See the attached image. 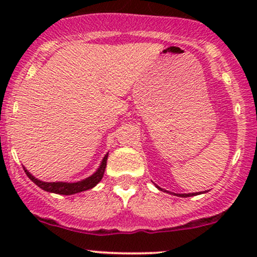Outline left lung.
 <instances>
[{
    "instance_id": "left-lung-1",
    "label": "left lung",
    "mask_w": 257,
    "mask_h": 257,
    "mask_svg": "<svg viewBox=\"0 0 257 257\" xmlns=\"http://www.w3.org/2000/svg\"><path fill=\"white\" fill-rule=\"evenodd\" d=\"M156 186H157V185H156ZM157 188H158V190H161V191H163V190H162V188L161 187H158V186H157ZM199 193V192H198ZM198 193H174V194H175V196H178V197H184V198H185V197H192V196H196V194H198Z\"/></svg>"
}]
</instances>
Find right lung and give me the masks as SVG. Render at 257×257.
Returning <instances> with one entry per match:
<instances>
[{"label":"right lung","mask_w":257,"mask_h":257,"mask_svg":"<svg viewBox=\"0 0 257 257\" xmlns=\"http://www.w3.org/2000/svg\"><path fill=\"white\" fill-rule=\"evenodd\" d=\"M107 156H108V153L107 155H105V157L102 158L101 164H100L98 170H96L93 175H90L89 178L81 180V181H77V182H44V181H41V180L36 179L34 175H31V174L29 173L25 168H24V170H25L26 175L29 176V179H30L31 181H34L35 184H36L40 188H42V190L47 191V192L69 196V194H75L78 192H83V191L90 190V188H93L94 186H96L100 181H101L102 176H104L105 169H106Z\"/></svg>","instance_id":"obj_1"}]
</instances>
